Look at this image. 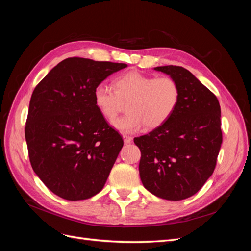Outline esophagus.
<instances>
[{"instance_id":"34e87169","label":"esophagus","mask_w":251,"mask_h":251,"mask_svg":"<svg viewBox=\"0 0 251 251\" xmlns=\"http://www.w3.org/2000/svg\"><path fill=\"white\" fill-rule=\"evenodd\" d=\"M123 138H124L125 143H130L133 140V138L131 137V136H127V135H124Z\"/></svg>"}]
</instances>
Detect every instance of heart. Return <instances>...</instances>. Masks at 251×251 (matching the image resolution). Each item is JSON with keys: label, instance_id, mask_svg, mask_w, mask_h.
I'll return each mask as SVG.
<instances>
[{"label": "heart", "instance_id": "b5f03b06", "mask_svg": "<svg viewBox=\"0 0 251 251\" xmlns=\"http://www.w3.org/2000/svg\"><path fill=\"white\" fill-rule=\"evenodd\" d=\"M114 90L104 83L94 89L95 107L108 121H113L127 102V114L113 126L123 133H134L142 126L157 128L168 123L176 112L181 97L177 80L172 76H158L132 70L113 81Z\"/></svg>", "mask_w": 251, "mask_h": 251}]
</instances>
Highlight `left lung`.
I'll return each mask as SVG.
<instances>
[{"instance_id":"left-lung-1","label":"left lung","mask_w":251,"mask_h":251,"mask_svg":"<svg viewBox=\"0 0 251 251\" xmlns=\"http://www.w3.org/2000/svg\"><path fill=\"white\" fill-rule=\"evenodd\" d=\"M181 90L180 102L168 123L134 138L140 150L143 186L165 200L194 196L211 176L222 143L221 108L217 96L183 67L162 66Z\"/></svg>"}]
</instances>
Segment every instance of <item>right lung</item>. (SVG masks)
Wrapping results in <instances>:
<instances>
[{
    "label": "right lung",
    "mask_w": 251,
    "mask_h": 251,
    "mask_svg": "<svg viewBox=\"0 0 251 251\" xmlns=\"http://www.w3.org/2000/svg\"><path fill=\"white\" fill-rule=\"evenodd\" d=\"M126 66L69 57L34 88L25 126L29 160L60 198L89 199L104 186L124 140L95 107L93 92Z\"/></svg>",
    "instance_id": "right-lung-1"
}]
</instances>
